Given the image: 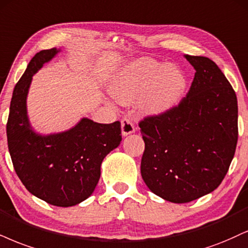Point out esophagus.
<instances>
[{"instance_id":"34e87169","label":"esophagus","mask_w":248,"mask_h":248,"mask_svg":"<svg viewBox=\"0 0 248 248\" xmlns=\"http://www.w3.org/2000/svg\"><path fill=\"white\" fill-rule=\"evenodd\" d=\"M134 132H136V127H134L132 122H131L129 118L122 119V136L126 137Z\"/></svg>"}]
</instances>
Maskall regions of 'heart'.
Listing matches in <instances>:
<instances>
[{
	"instance_id": "obj_1",
	"label": "heart",
	"mask_w": 248,
	"mask_h": 248,
	"mask_svg": "<svg viewBox=\"0 0 248 248\" xmlns=\"http://www.w3.org/2000/svg\"><path fill=\"white\" fill-rule=\"evenodd\" d=\"M140 60L129 64L110 84V93L121 105H132L145 115H163L178 105L186 90L184 72L178 66Z\"/></svg>"
}]
</instances>
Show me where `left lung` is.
<instances>
[{
  "label": "left lung",
  "mask_w": 248,
  "mask_h": 248,
  "mask_svg": "<svg viewBox=\"0 0 248 248\" xmlns=\"http://www.w3.org/2000/svg\"><path fill=\"white\" fill-rule=\"evenodd\" d=\"M195 70L179 106L140 122L145 141L141 176L154 194L186 203L212 193L227 175L238 140V103L219 68L184 55Z\"/></svg>",
  "instance_id": "1"
}]
</instances>
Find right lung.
I'll use <instances>...</instances> for the list:
<instances>
[{
    "label": "right lung",
    "mask_w": 248,
    "mask_h": 248,
    "mask_svg": "<svg viewBox=\"0 0 248 248\" xmlns=\"http://www.w3.org/2000/svg\"><path fill=\"white\" fill-rule=\"evenodd\" d=\"M61 49L41 50L31 60L15 86L7 124L9 153L27 191L57 207H71L90 198L101 176V164L122 141L121 123L100 124L82 117L71 129L36 132L27 114L33 76Z\"/></svg>",
    "instance_id": "add662e5"
}]
</instances>
